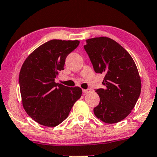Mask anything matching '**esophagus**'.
Segmentation results:
<instances>
[{
	"label": "esophagus",
	"instance_id": "obj_1",
	"mask_svg": "<svg viewBox=\"0 0 157 157\" xmlns=\"http://www.w3.org/2000/svg\"><path fill=\"white\" fill-rule=\"evenodd\" d=\"M90 91H91V90H90V89L83 90V93H84V94H86V93H90Z\"/></svg>",
	"mask_w": 157,
	"mask_h": 157
}]
</instances>
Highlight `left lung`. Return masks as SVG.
Segmentation results:
<instances>
[{"instance_id":"8db88e82","label":"left lung","mask_w":157,"mask_h":157,"mask_svg":"<svg viewBox=\"0 0 157 157\" xmlns=\"http://www.w3.org/2000/svg\"><path fill=\"white\" fill-rule=\"evenodd\" d=\"M84 48L95 73L105 75L104 88L95 90L100 102L94 114L104 123L120 122L131 113L140 95L137 66L129 53L109 37L86 40Z\"/></svg>"}]
</instances>
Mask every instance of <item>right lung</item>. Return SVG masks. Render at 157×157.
Here are the masks:
<instances>
[{
	"mask_svg": "<svg viewBox=\"0 0 157 157\" xmlns=\"http://www.w3.org/2000/svg\"><path fill=\"white\" fill-rule=\"evenodd\" d=\"M78 45V40H50L34 50L22 65L19 84L23 108L42 126L54 127L64 121L82 96L78 86L55 82L66 57Z\"/></svg>",
	"mask_w": 157,
	"mask_h": 157,
	"instance_id": "1",
	"label": "right lung"
}]
</instances>
